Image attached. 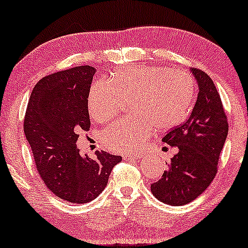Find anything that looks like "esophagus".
<instances>
[{
    "mask_svg": "<svg viewBox=\"0 0 248 248\" xmlns=\"http://www.w3.org/2000/svg\"><path fill=\"white\" fill-rule=\"evenodd\" d=\"M142 157V155L140 153H133V154H124L123 158L125 161H129V159H139Z\"/></svg>",
    "mask_w": 248,
    "mask_h": 248,
    "instance_id": "1",
    "label": "esophagus"
}]
</instances>
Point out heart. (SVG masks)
I'll list each match as a JSON object with an SVG mask.
<instances>
[{"label":"heart","mask_w":248,"mask_h":248,"mask_svg":"<svg viewBox=\"0 0 248 248\" xmlns=\"http://www.w3.org/2000/svg\"><path fill=\"white\" fill-rule=\"evenodd\" d=\"M195 86L192 76L164 66H128L117 71L109 83L97 81L89 92L91 117L104 123L131 102L134 116L108 125L102 133L104 145L113 152L135 151L157 132L176 126L192 105Z\"/></svg>","instance_id":"1"}]
</instances>
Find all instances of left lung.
Masks as SVG:
<instances>
[{"mask_svg": "<svg viewBox=\"0 0 248 248\" xmlns=\"http://www.w3.org/2000/svg\"><path fill=\"white\" fill-rule=\"evenodd\" d=\"M190 71L199 84L196 103L188 119L163 137L164 143L176 146L178 152L162 177L151 185L156 199L173 206L190 203L208 187L217 173L228 133L227 117L214 82L199 68Z\"/></svg>", "mask_w": 248, "mask_h": 248, "instance_id": "1", "label": "left lung"}]
</instances>
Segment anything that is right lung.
<instances>
[{
  "instance_id": "1",
  "label": "right lung",
  "mask_w": 248,
  "mask_h": 248,
  "mask_svg": "<svg viewBox=\"0 0 248 248\" xmlns=\"http://www.w3.org/2000/svg\"><path fill=\"white\" fill-rule=\"evenodd\" d=\"M95 72L83 65L40 79L30 96L23 126L46 187L75 204L100 195L112 169L122 161L104 151H96L91 158L76 147L78 131H89L91 125L87 98Z\"/></svg>"
}]
</instances>
